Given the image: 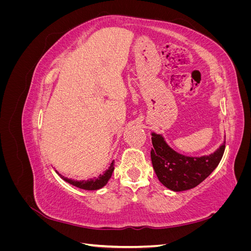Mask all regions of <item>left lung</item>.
I'll return each mask as SVG.
<instances>
[{
  "label": "left lung",
  "mask_w": 251,
  "mask_h": 251,
  "mask_svg": "<svg viewBox=\"0 0 251 251\" xmlns=\"http://www.w3.org/2000/svg\"><path fill=\"white\" fill-rule=\"evenodd\" d=\"M151 159L159 181L173 192L199 185L215 171L225 151V140L214 153L200 157L182 155L172 149L161 134L151 132Z\"/></svg>",
  "instance_id": "8db88e82"
}]
</instances>
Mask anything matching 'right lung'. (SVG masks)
<instances>
[{"mask_svg":"<svg viewBox=\"0 0 251 251\" xmlns=\"http://www.w3.org/2000/svg\"><path fill=\"white\" fill-rule=\"evenodd\" d=\"M113 171H114V160L111 162L108 170L103 172V174L100 175L98 177H94V178H91L88 180H79V181L74 180V179L72 180V179H69L67 177H64L63 175H60L57 171H55V172L65 182H67V183H69L75 187L86 189V191H97V189L102 188L105 184L108 183V181L110 180V178L112 176Z\"/></svg>","mask_w":251,"mask_h":251,"instance_id":"obj_1","label":"right lung"}]
</instances>
